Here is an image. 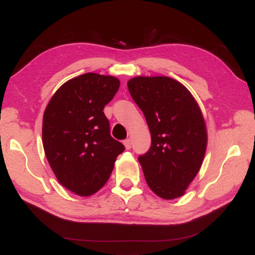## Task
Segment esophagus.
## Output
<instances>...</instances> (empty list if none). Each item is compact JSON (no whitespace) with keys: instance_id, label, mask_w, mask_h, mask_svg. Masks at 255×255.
I'll return each mask as SVG.
<instances>
[{"instance_id":"1","label":"esophagus","mask_w":255,"mask_h":255,"mask_svg":"<svg viewBox=\"0 0 255 255\" xmlns=\"http://www.w3.org/2000/svg\"><path fill=\"white\" fill-rule=\"evenodd\" d=\"M123 144H125L127 150H129L130 148H132V141H130L129 139H126L125 141H123Z\"/></svg>"}]
</instances>
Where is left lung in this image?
<instances>
[{"instance_id": "left-lung-1", "label": "left lung", "mask_w": 255, "mask_h": 255, "mask_svg": "<svg viewBox=\"0 0 255 255\" xmlns=\"http://www.w3.org/2000/svg\"><path fill=\"white\" fill-rule=\"evenodd\" d=\"M128 88L151 133L149 151L138 157L146 184L163 199L182 197L205 155L201 110L184 85L167 76H136Z\"/></svg>"}]
</instances>
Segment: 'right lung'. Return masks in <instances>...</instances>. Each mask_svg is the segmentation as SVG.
Wrapping results in <instances>:
<instances>
[{"mask_svg":"<svg viewBox=\"0 0 255 255\" xmlns=\"http://www.w3.org/2000/svg\"><path fill=\"white\" fill-rule=\"evenodd\" d=\"M119 86L114 76L85 73L61 85L44 111L45 156L58 182L79 196L101 189L125 151V145L111 136L103 113Z\"/></svg>","mask_w":255,"mask_h":255,"instance_id":"add662e5","label":"right lung"}]
</instances>
